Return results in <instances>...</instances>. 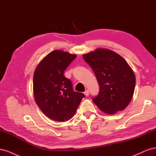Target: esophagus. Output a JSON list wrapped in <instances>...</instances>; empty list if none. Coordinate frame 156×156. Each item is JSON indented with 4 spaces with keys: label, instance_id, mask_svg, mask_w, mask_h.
Segmentation results:
<instances>
[{
    "label": "esophagus",
    "instance_id": "1",
    "mask_svg": "<svg viewBox=\"0 0 156 156\" xmlns=\"http://www.w3.org/2000/svg\"><path fill=\"white\" fill-rule=\"evenodd\" d=\"M84 95H85L86 96H88L89 95V91L88 90H85V92H84Z\"/></svg>",
    "mask_w": 156,
    "mask_h": 156
}]
</instances>
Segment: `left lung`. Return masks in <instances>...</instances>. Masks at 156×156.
<instances>
[{"instance_id": "left-lung-1", "label": "left lung", "mask_w": 156, "mask_h": 156, "mask_svg": "<svg viewBox=\"0 0 156 156\" xmlns=\"http://www.w3.org/2000/svg\"><path fill=\"white\" fill-rule=\"evenodd\" d=\"M92 68L100 87L94 103L108 115L125 109L133 97L135 76L120 55L109 49L98 48L83 55Z\"/></svg>"}]
</instances>
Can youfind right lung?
<instances>
[{
    "mask_svg": "<svg viewBox=\"0 0 156 156\" xmlns=\"http://www.w3.org/2000/svg\"><path fill=\"white\" fill-rule=\"evenodd\" d=\"M76 55L60 50L51 52L37 65L33 77L35 101L51 119L64 122L72 119L85 96L75 92L72 83L64 77V71Z\"/></svg>",
    "mask_w": 156,
    "mask_h": 156,
    "instance_id": "add662e5",
    "label": "right lung"
}]
</instances>
